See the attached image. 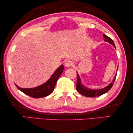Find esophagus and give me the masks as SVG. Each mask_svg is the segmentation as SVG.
<instances>
[{"mask_svg": "<svg viewBox=\"0 0 133 133\" xmlns=\"http://www.w3.org/2000/svg\"><path fill=\"white\" fill-rule=\"evenodd\" d=\"M73 64H74V63L71 60H68L67 61L66 63H65V66L66 67H71L72 66Z\"/></svg>", "mask_w": 133, "mask_h": 133, "instance_id": "34e87169", "label": "esophagus"}]
</instances>
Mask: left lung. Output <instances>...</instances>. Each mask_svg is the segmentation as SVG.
I'll return each mask as SVG.
<instances>
[{
  "instance_id": "obj_1",
  "label": "left lung",
  "mask_w": 133,
  "mask_h": 133,
  "mask_svg": "<svg viewBox=\"0 0 133 133\" xmlns=\"http://www.w3.org/2000/svg\"><path fill=\"white\" fill-rule=\"evenodd\" d=\"M103 38H104V41L109 42V43L111 44L112 46L115 48V46L114 42L111 38L109 37V36H107V35H106L105 34H103ZM116 77H117V73L115 75V77L114 78V80L112 81V82L110 83L108 86H106V87H104V88L102 89H98V90H91L89 88H87L86 87H84L83 84H81V79L79 77V75L77 73V87H76V89H77V91L79 93H80L81 94L83 95L84 96H86L87 97H98V96H101L102 95L105 94L106 92H108L109 90L111 89L112 85H113L115 78H116Z\"/></svg>"
}]
</instances>
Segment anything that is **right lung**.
<instances>
[{
    "label": "right lung",
    "instance_id": "obj_1",
    "mask_svg": "<svg viewBox=\"0 0 133 133\" xmlns=\"http://www.w3.org/2000/svg\"><path fill=\"white\" fill-rule=\"evenodd\" d=\"M63 65H62L56 70L55 72L52 74L49 81L43 84L36 87L35 88L23 89L19 87L16 84H15V86L22 92L31 97L35 98H40L47 97L54 91L58 78L62 74V73L63 72Z\"/></svg>",
    "mask_w": 133,
    "mask_h": 133
}]
</instances>
